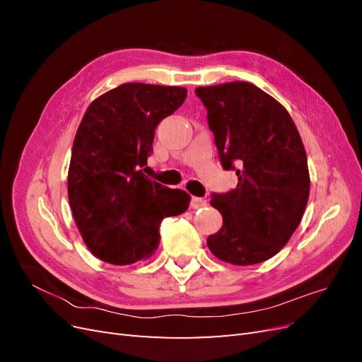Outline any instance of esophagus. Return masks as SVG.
<instances>
[{
	"instance_id": "34e87169",
	"label": "esophagus",
	"mask_w": 362,
	"mask_h": 362,
	"mask_svg": "<svg viewBox=\"0 0 362 362\" xmlns=\"http://www.w3.org/2000/svg\"><path fill=\"white\" fill-rule=\"evenodd\" d=\"M204 206H206V201L204 198H192V202H190L192 210H199V208H204Z\"/></svg>"
}]
</instances>
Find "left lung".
Here are the masks:
<instances>
[{
  "label": "left lung",
  "mask_w": 362,
  "mask_h": 362,
  "mask_svg": "<svg viewBox=\"0 0 362 362\" xmlns=\"http://www.w3.org/2000/svg\"><path fill=\"white\" fill-rule=\"evenodd\" d=\"M206 108L225 170L237 187L213 193L223 225L206 238L218 259L250 266L276 255L299 226L310 198L306 152L288 112L246 81L194 90Z\"/></svg>",
  "instance_id": "obj_1"
}]
</instances>
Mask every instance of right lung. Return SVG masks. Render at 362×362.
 <instances>
[{
    "instance_id": "right-lung-1",
    "label": "right lung",
    "mask_w": 362,
    "mask_h": 362,
    "mask_svg": "<svg viewBox=\"0 0 362 362\" xmlns=\"http://www.w3.org/2000/svg\"><path fill=\"white\" fill-rule=\"evenodd\" d=\"M185 96L184 87L127 83L86 110L74 139L68 198L84 243L100 259L125 266L151 257L163 218L189 208V193L141 172L157 125Z\"/></svg>"
}]
</instances>
